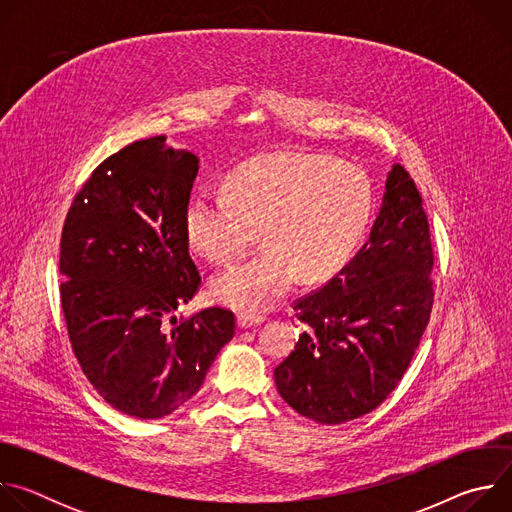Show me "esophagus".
<instances>
[{
	"label": "esophagus",
	"mask_w": 512,
	"mask_h": 512,
	"mask_svg": "<svg viewBox=\"0 0 512 512\" xmlns=\"http://www.w3.org/2000/svg\"><path fill=\"white\" fill-rule=\"evenodd\" d=\"M263 320H265L263 316L245 314V312H241V314L237 316V324H239V328H243V330H247V328H253V326H259Z\"/></svg>",
	"instance_id": "34e87169"
}]
</instances>
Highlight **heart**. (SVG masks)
I'll return each mask as SVG.
<instances>
[{
  "mask_svg": "<svg viewBox=\"0 0 512 512\" xmlns=\"http://www.w3.org/2000/svg\"><path fill=\"white\" fill-rule=\"evenodd\" d=\"M375 208L371 178L326 154L273 152L227 178V192H192L184 208L188 245L212 263L243 255L259 229L265 249L210 279L212 298L233 310L265 312L304 275L334 277L354 255Z\"/></svg>",
  "mask_w": 512,
  "mask_h": 512,
  "instance_id": "1",
  "label": "heart"
}]
</instances>
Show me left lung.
I'll return each mask as SVG.
<instances>
[{
	"mask_svg": "<svg viewBox=\"0 0 512 512\" xmlns=\"http://www.w3.org/2000/svg\"><path fill=\"white\" fill-rule=\"evenodd\" d=\"M431 267L421 196L395 164L369 241L294 306L304 330L273 371L281 399L324 425L377 409L405 375L429 322Z\"/></svg>",
	"mask_w": 512,
	"mask_h": 512,
	"instance_id": "obj_1",
	"label": "left lung"
}]
</instances>
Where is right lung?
<instances>
[{"label":"right lung","mask_w":512,"mask_h":512,"mask_svg":"<svg viewBox=\"0 0 512 512\" xmlns=\"http://www.w3.org/2000/svg\"><path fill=\"white\" fill-rule=\"evenodd\" d=\"M198 158L164 135L107 158L72 200L60 239V300L72 350L117 411L160 419L192 399L235 316L174 324L200 285L184 233Z\"/></svg>","instance_id":"right-lung-1"}]
</instances>
